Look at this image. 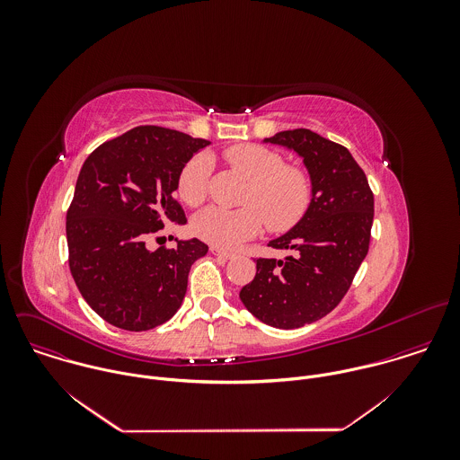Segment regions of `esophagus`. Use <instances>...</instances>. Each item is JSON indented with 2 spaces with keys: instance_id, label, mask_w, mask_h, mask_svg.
Instances as JSON below:
<instances>
[{
  "instance_id": "esophagus-1",
  "label": "esophagus",
  "mask_w": 460,
  "mask_h": 460,
  "mask_svg": "<svg viewBox=\"0 0 460 460\" xmlns=\"http://www.w3.org/2000/svg\"><path fill=\"white\" fill-rule=\"evenodd\" d=\"M210 252H212V255H216V257H219V259H225V261H230V259H235V253L234 252H226V250H219V248H210Z\"/></svg>"
}]
</instances>
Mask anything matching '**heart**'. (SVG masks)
<instances>
[{
  "label": "heart",
  "mask_w": 460,
  "mask_h": 460,
  "mask_svg": "<svg viewBox=\"0 0 460 460\" xmlns=\"http://www.w3.org/2000/svg\"><path fill=\"white\" fill-rule=\"evenodd\" d=\"M226 163L241 172L250 182L239 208L208 207L193 221L199 239L219 250H232L255 237L263 221L272 232H285L297 225L306 214L314 188L310 175L296 166H287L281 154L255 143L230 146L225 152ZM212 159L208 154L191 157L179 173L177 195L190 205L205 201Z\"/></svg>",
  "instance_id": "obj_1"
}]
</instances>
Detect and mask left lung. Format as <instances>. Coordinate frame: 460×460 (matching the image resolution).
<instances>
[{
  "label": "left lung",
  "instance_id": "left-lung-1",
  "mask_svg": "<svg viewBox=\"0 0 460 460\" xmlns=\"http://www.w3.org/2000/svg\"><path fill=\"white\" fill-rule=\"evenodd\" d=\"M263 141L303 157L314 195L303 219L269 241L292 255L257 259V274L239 297L267 326L301 328L326 317L347 294L368 253L374 195L350 152L317 132L281 131Z\"/></svg>",
  "mask_w": 460,
  "mask_h": 460
}]
</instances>
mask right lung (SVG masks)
Here are the masks:
<instances>
[{"mask_svg":"<svg viewBox=\"0 0 460 460\" xmlns=\"http://www.w3.org/2000/svg\"><path fill=\"white\" fill-rule=\"evenodd\" d=\"M208 143L139 126L83 163L66 210L68 267L84 301L111 326L146 331L181 308L190 269L208 246L190 239L150 252L145 243L168 223H186L173 191L184 164Z\"/></svg>","mask_w":460,"mask_h":460,"instance_id":"add662e5","label":"right lung"}]
</instances>
